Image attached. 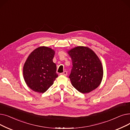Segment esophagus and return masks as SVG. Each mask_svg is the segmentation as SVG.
<instances>
[{
  "label": "esophagus",
  "instance_id": "obj_1",
  "mask_svg": "<svg viewBox=\"0 0 130 130\" xmlns=\"http://www.w3.org/2000/svg\"><path fill=\"white\" fill-rule=\"evenodd\" d=\"M60 75H64V76H67V72L65 71V72H64L63 73H61Z\"/></svg>",
  "mask_w": 130,
  "mask_h": 130
}]
</instances>
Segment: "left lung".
I'll list each match as a JSON object with an SVG mask.
<instances>
[{
  "mask_svg": "<svg viewBox=\"0 0 130 130\" xmlns=\"http://www.w3.org/2000/svg\"><path fill=\"white\" fill-rule=\"evenodd\" d=\"M73 63L69 76L72 85L79 92L88 93L101 84L103 77L101 61L89 47L77 46L67 51Z\"/></svg>",
  "mask_w": 130,
  "mask_h": 130,
  "instance_id": "obj_1",
  "label": "left lung"
}]
</instances>
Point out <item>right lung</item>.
Instances as JSON below:
<instances>
[{
	"mask_svg": "<svg viewBox=\"0 0 130 130\" xmlns=\"http://www.w3.org/2000/svg\"><path fill=\"white\" fill-rule=\"evenodd\" d=\"M54 50L40 46L27 57L23 66V77L26 85L35 92L44 93L58 77L56 65L53 59Z\"/></svg>",
	"mask_w": 130,
	"mask_h": 130,
	"instance_id": "add662e5",
	"label": "right lung"
}]
</instances>
